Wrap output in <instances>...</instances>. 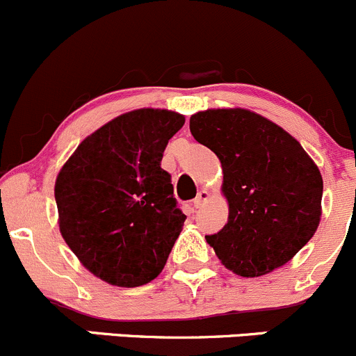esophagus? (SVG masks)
I'll return each mask as SVG.
<instances>
[{
	"instance_id": "obj_1",
	"label": "esophagus",
	"mask_w": 356,
	"mask_h": 356,
	"mask_svg": "<svg viewBox=\"0 0 356 356\" xmlns=\"http://www.w3.org/2000/svg\"><path fill=\"white\" fill-rule=\"evenodd\" d=\"M209 196H210V193L207 191V189H202V191L198 193V196L195 198V202H193L195 209H202V207L209 202Z\"/></svg>"
}]
</instances>
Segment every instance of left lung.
Here are the masks:
<instances>
[{
	"label": "left lung",
	"mask_w": 356,
	"mask_h": 356,
	"mask_svg": "<svg viewBox=\"0 0 356 356\" xmlns=\"http://www.w3.org/2000/svg\"><path fill=\"white\" fill-rule=\"evenodd\" d=\"M189 130L222 167L229 216L205 236L217 257L247 278L282 268L320 224L323 181L315 161L291 134L248 109L200 111Z\"/></svg>",
	"instance_id": "left-lung-1"
}]
</instances>
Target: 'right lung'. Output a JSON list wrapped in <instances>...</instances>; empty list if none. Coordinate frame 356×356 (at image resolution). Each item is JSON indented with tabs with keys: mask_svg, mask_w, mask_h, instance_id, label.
I'll list each match as a JSON object with an SVG mask.
<instances>
[{
	"mask_svg": "<svg viewBox=\"0 0 356 356\" xmlns=\"http://www.w3.org/2000/svg\"><path fill=\"white\" fill-rule=\"evenodd\" d=\"M184 116L143 108L81 140L55 181L60 234L86 270L118 287L161 273L186 216L161 168Z\"/></svg>",
	"mask_w": 356,
	"mask_h": 356,
	"instance_id": "add662e5",
	"label": "right lung"
}]
</instances>
